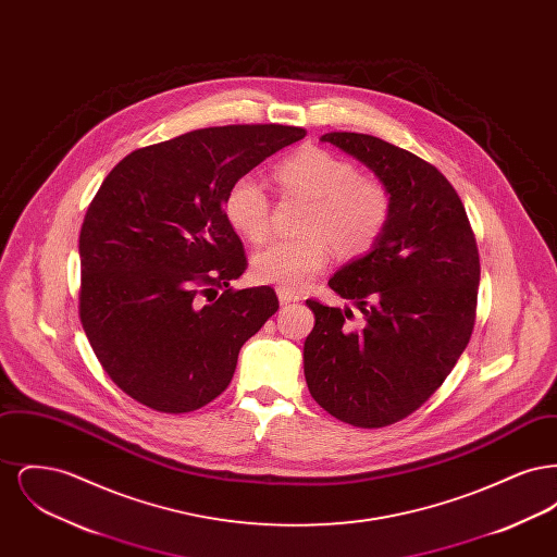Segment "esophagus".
Masks as SVG:
<instances>
[{
	"mask_svg": "<svg viewBox=\"0 0 557 557\" xmlns=\"http://www.w3.org/2000/svg\"><path fill=\"white\" fill-rule=\"evenodd\" d=\"M277 298H280V305H292V302L300 300L294 292L286 290V288H277Z\"/></svg>",
	"mask_w": 557,
	"mask_h": 557,
	"instance_id": "1",
	"label": "esophagus"
}]
</instances>
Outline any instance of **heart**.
<instances>
[{"label":"heart","mask_w":557,"mask_h":557,"mask_svg":"<svg viewBox=\"0 0 557 557\" xmlns=\"http://www.w3.org/2000/svg\"><path fill=\"white\" fill-rule=\"evenodd\" d=\"M284 196L309 200L298 238L275 239L255 252L252 275L286 290L307 288L330 263L332 244L343 257L371 252L395 214L386 182L363 175L350 160L307 146L275 166ZM227 223L242 238L261 242L271 232V200L265 186L250 173L239 175L223 198Z\"/></svg>","instance_id":"b5f03b06"}]
</instances>
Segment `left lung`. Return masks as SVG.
<instances>
[{
    "instance_id": "8db88e82",
    "label": "left lung",
    "mask_w": 557,
    "mask_h": 557,
    "mask_svg": "<svg viewBox=\"0 0 557 557\" xmlns=\"http://www.w3.org/2000/svg\"><path fill=\"white\" fill-rule=\"evenodd\" d=\"M386 182L395 214L380 244L327 286L363 315L309 298L311 397L357 428L397 424L432 397L472 338L480 259L461 198L430 162L366 133L321 135Z\"/></svg>"
}]
</instances>
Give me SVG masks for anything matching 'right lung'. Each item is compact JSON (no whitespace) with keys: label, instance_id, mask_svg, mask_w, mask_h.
I'll use <instances>...</instances> for the list:
<instances>
[{"label":"right lung","instance_id":"1","mask_svg":"<svg viewBox=\"0 0 557 557\" xmlns=\"http://www.w3.org/2000/svg\"><path fill=\"white\" fill-rule=\"evenodd\" d=\"M305 135L288 125L207 127L133 150L108 173L81 225L79 318L125 395L187 413L230 386L239 348L280 302L269 286H230L248 261L223 198Z\"/></svg>","mask_w":557,"mask_h":557}]
</instances>
